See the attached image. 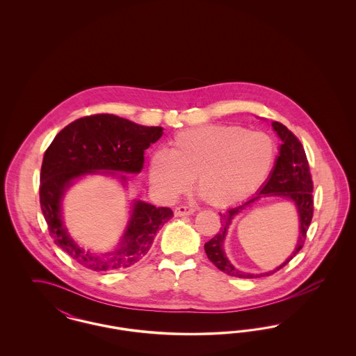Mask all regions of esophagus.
Listing matches in <instances>:
<instances>
[{"mask_svg":"<svg viewBox=\"0 0 356 356\" xmlns=\"http://www.w3.org/2000/svg\"><path fill=\"white\" fill-rule=\"evenodd\" d=\"M195 209L192 207H186V205H181V207H177L175 209V216L177 218H181V216H189V215H193Z\"/></svg>","mask_w":356,"mask_h":356,"instance_id":"1","label":"esophagus"}]
</instances>
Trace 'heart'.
Instances as JSON below:
<instances>
[{"mask_svg":"<svg viewBox=\"0 0 356 356\" xmlns=\"http://www.w3.org/2000/svg\"><path fill=\"white\" fill-rule=\"evenodd\" d=\"M271 136L236 125L209 124L179 132L170 151L149 159V180L165 200L186 192L192 179L213 207L243 202L264 184L276 160Z\"/></svg>","mask_w":356,"mask_h":356,"instance_id":"obj_1","label":"heart"}]
</instances>
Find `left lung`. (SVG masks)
I'll return each instance as SVG.
<instances>
[{
    "instance_id": "obj_1",
    "label": "left lung",
    "mask_w": 356,
    "mask_h": 356,
    "mask_svg": "<svg viewBox=\"0 0 356 356\" xmlns=\"http://www.w3.org/2000/svg\"><path fill=\"white\" fill-rule=\"evenodd\" d=\"M272 128L282 140V145L279 148V156L276 159L275 167L272 170L270 177L260 188V191L254 195V197L248 199L245 203L240 204L235 208H229L227 212L220 213V231L212 237L209 241L204 244L205 254L208 259L220 270V271L235 276L240 279H256L268 276L291 261L295 257L303 245H305V236L308 227L312 220L314 215V184L311 179V172L308 160L305 156V148L299 138L293 135L286 125L272 121ZM263 195H280L291 200L297 207L301 227H300V238L298 244L293 254L289 257L288 260L279 268L270 273L263 274H250L249 273L238 272L227 260L223 252V240L226 236L227 228L234 216L241 210H243L251 203H254Z\"/></svg>"
}]
</instances>
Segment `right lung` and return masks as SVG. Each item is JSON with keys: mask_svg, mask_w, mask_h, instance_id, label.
Instances as JSON below:
<instances>
[{"mask_svg": "<svg viewBox=\"0 0 356 356\" xmlns=\"http://www.w3.org/2000/svg\"><path fill=\"white\" fill-rule=\"evenodd\" d=\"M163 136L161 127H144L115 115L76 120L58 132L45 151L40 176V204L54 243L93 271H115L140 261L152 247L157 231L173 216L170 208L134 200L119 247L105 254L85 251L69 236L61 205L69 186L85 175L140 173L144 152ZM125 183V175H119Z\"/></svg>", "mask_w": 356, "mask_h": 356, "instance_id": "1", "label": "right lung"}]
</instances>
